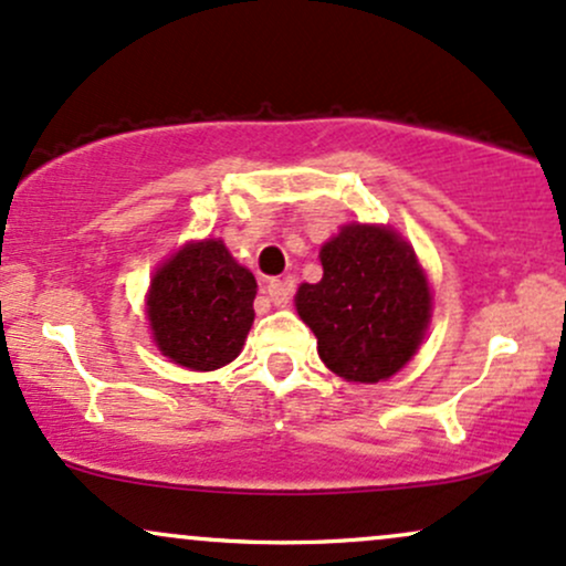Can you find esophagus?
<instances>
[{
	"label": "esophagus",
	"instance_id": "1",
	"mask_svg": "<svg viewBox=\"0 0 566 566\" xmlns=\"http://www.w3.org/2000/svg\"><path fill=\"white\" fill-rule=\"evenodd\" d=\"M266 300H270L275 307H289L291 296H294V283L291 281H270L266 283Z\"/></svg>",
	"mask_w": 566,
	"mask_h": 566
}]
</instances>
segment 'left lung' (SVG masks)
<instances>
[{
	"label": "left lung",
	"mask_w": 566,
	"mask_h": 566,
	"mask_svg": "<svg viewBox=\"0 0 566 566\" xmlns=\"http://www.w3.org/2000/svg\"><path fill=\"white\" fill-rule=\"evenodd\" d=\"M321 264V283H302L294 296L321 360L347 382L390 379L422 345L433 310L411 245L390 227L345 224Z\"/></svg>",
	"instance_id": "obj_1"
}]
</instances>
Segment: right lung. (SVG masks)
<instances>
[{"instance_id":"obj_1","label":"right lung","mask_w":566,"mask_h":566,"mask_svg":"<svg viewBox=\"0 0 566 566\" xmlns=\"http://www.w3.org/2000/svg\"><path fill=\"white\" fill-rule=\"evenodd\" d=\"M256 277L221 240L187 243L155 272L146 296L155 345L192 371L232 364L253 323Z\"/></svg>"}]
</instances>
